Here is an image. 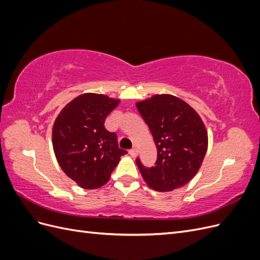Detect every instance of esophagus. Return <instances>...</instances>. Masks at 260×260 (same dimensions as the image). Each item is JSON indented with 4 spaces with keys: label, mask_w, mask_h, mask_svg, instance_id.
<instances>
[{
    "label": "esophagus",
    "mask_w": 260,
    "mask_h": 260,
    "mask_svg": "<svg viewBox=\"0 0 260 260\" xmlns=\"http://www.w3.org/2000/svg\"><path fill=\"white\" fill-rule=\"evenodd\" d=\"M129 154H130L132 157L138 156V149H137V148H131L130 151H129Z\"/></svg>",
    "instance_id": "obj_1"
}]
</instances>
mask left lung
Masks as SVG:
<instances>
[{
	"label": "left lung",
	"instance_id": "1",
	"mask_svg": "<svg viewBox=\"0 0 260 260\" xmlns=\"http://www.w3.org/2000/svg\"><path fill=\"white\" fill-rule=\"evenodd\" d=\"M137 108L157 148L154 167L143 166L139 158L136 160L147 185L168 192L190 182L201 168L208 145L207 131L199 114L170 94L138 102Z\"/></svg>",
	"mask_w": 260,
	"mask_h": 260
}]
</instances>
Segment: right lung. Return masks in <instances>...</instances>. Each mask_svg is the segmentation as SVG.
I'll list each match as a JSON object with an SVG mask.
<instances>
[{"label": "right lung", "mask_w": 260, "mask_h": 260, "mask_svg": "<svg viewBox=\"0 0 260 260\" xmlns=\"http://www.w3.org/2000/svg\"><path fill=\"white\" fill-rule=\"evenodd\" d=\"M119 102L103 94H81L61 109L54 122L52 142L59 166L86 190L106 184L120 156L127 154L118 146L116 133L104 127Z\"/></svg>", "instance_id": "right-lung-1"}]
</instances>
